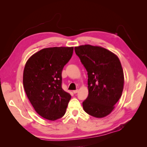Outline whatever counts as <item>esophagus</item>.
Wrapping results in <instances>:
<instances>
[{
  "mask_svg": "<svg viewBox=\"0 0 147 147\" xmlns=\"http://www.w3.org/2000/svg\"><path fill=\"white\" fill-rule=\"evenodd\" d=\"M78 90H74V91H73V92L74 93V94H76V93H77V92H78Z\"/></svg>",
  "mask_w": 147,
  "mask_h": 147,
  "instance_id": "obj_1",
  "label": "esophagus"
}]
</instances>
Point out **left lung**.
Wrapping results in <instances>:
<instances>
[{"label": "left lung", "instance_id": "8db88e82", "mask_svg": "<svg viewBox=\"0 0 147 147\" xmlns=\"http://www.w3.org/2000/svg\"><path fill=\"white\" fill-rule=\"evenodd\" d=\"M75 51L88 72V96L83 102L85 112L103 118L114 109L121 96L124 74L118 56L100 47H75Z\"/></svg>", "mask_w": 147, "mask_h": 147}]
</instances>
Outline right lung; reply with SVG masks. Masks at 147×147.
Wrapping results in <instances>:
<instances>
[{
    "label": "right lung",
    "mask_w": 147,
    "mask_h": 147,
    "mask_svg": "<svg viewBox=\"0 0 147 147\" xmlns=\"http://www.w3.org/2000/svg\"><path fill=\"white\" fill-rule=\"evenodd\" d=\"M74 47L42 49L28 60L23 85L30 102L43 118L55 121L63 117L71 96L62 88V70L72 57Z\"/></svg>",
    "instance_id": "add662e5"
}]
</instances>
